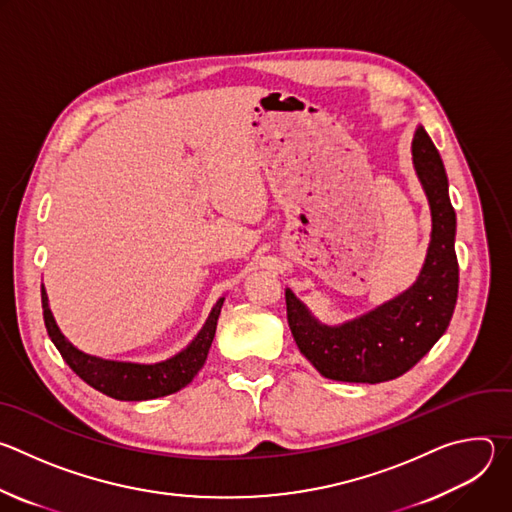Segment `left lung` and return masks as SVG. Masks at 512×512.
Returning <instances> with one entry per match:
<instances>
[{"label": "left lung", "mask_w": 512, "mask_h": 512, "mask_svg": "<svg viewBox=\"0 0 512 512\" xmlns=\"http://www.w3.org/2000/svg\"><path fill=\"white\" fill-rule=\"evenodd\" d=\"M413 166L431 208V241L415 283L397 298L340 326L318 322L285 289L287 322L300 352L332 381L383 383L401 377L442 338L458 300L456 212L440 152L419 125L413 135Z\"/></svg>", "instance_id": "obj_1"}]
</instances>
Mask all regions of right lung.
<instances>
[{
    "instance_id": "obj_1",
    "label": "right lung",
    "mask_w": 512,
    "mask_h": 512,
    "mask_svg": "<svg viewBox=\"0 0 512 512\" xmlns=\"http://www.w3.org/2000/svg\"><path fill=\"white\" fill-rule=\"evenodd\" d=\"M225 298L218 300L204 322L202 330L196 338L178 354L168 360L156 364H137V362H119V360H105L99 356H91L72 346L62 332L58 330L54 316L48 308V296L42 285V314L44 324L48 330L50 340L62 354L64 362L75 371L87 385L101 391L107 397L119 401H145V399H158L172 395L186 387L202 369L206 354L210 350L216 322L221 316Z\"/></svg>"
}]
</instances>
